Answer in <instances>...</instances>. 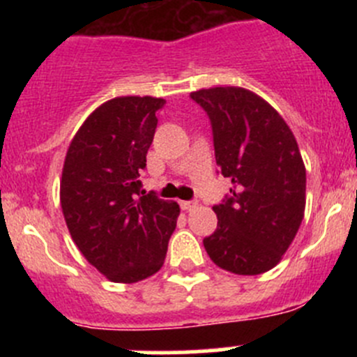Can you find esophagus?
I'll return each instance as SVG.
<instances>
[{"label":"esophagus","instance_id":"esophagus-1","mask_svg":"<svg viewBox=\"0 0 357 357\" xmlns=\"http://www.w3.org/2000/svg\"><path fill=\"white\" fill-rule=\"evenodd\" d=\"M179 205H181L183 211H193V208H195L197 205H199V202H195V200H181V202H179Z\"/></svg>","mask_w":357,"mask_h":357}]
</instances>
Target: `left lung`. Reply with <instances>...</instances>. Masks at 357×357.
<instances>
[{
    "label": "left lung",
    "mask_w": 357,
    "mask_h": 357,
    "mask_svg": "<svg viewBox=\"0 0 357 357\" xmlns=\"http://www.w3.org/2000/svg\"><path fill=\"white\" fill-rule=\"evenodd\" d=\"M208 115L221 174L233 188L214 205L208 257L235 275H261L280 262L304 218L305 167L294 132L268 102L235 86L193 91Z\"/></svg>",
    "instance_id": "8db88e82"
}]
</instances>
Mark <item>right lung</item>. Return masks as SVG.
<instances>
[{
    "label": "right lung",
    "mask_w": 357,
    "mask_h": 357,
    "mask_svg": "<svg viewBox=\"0 0 357 357\" xmlns=\"http://www.w3.org/2000/svg\"><path fill=\"white\" fill-rule=\"evenodd\" d=\"M165 100L121 96L100 105L67 150L63 218L81 254L115 283H136L164 264L179 205L142 190L139 174Z\"/></svg>",
    "instance_id": "1"
}]
</instances>
